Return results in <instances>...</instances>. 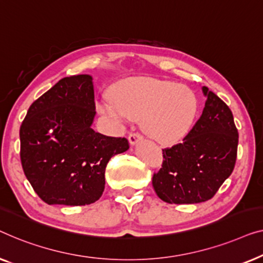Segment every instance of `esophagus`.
<instances>
[{"mask_svg":"<svg viewBox=\"0 0 263 263\" xmlns=\"http://www.w3.org/2000/svg\"><path fill=\"white\" fill-rule=\"evenodd\" d=\"M142 138H143L142 135L138 132H131L130 135H128V142H130L131 145H135V144Z\"/></svg>","mask_w":263,"mask_h":263,"instance_id":"obj_1","label":"esophagus"}]
</instances>
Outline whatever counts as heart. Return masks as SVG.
<instances>
[{
    "mask_svg": "<svg viewBox=\"0 0 263 263\" xmlns=\"http://www.w3.org/2000/svg\"><path fill=\"white\" fill-rule=\"evenodd\" d=\"M105 109L110 116L142 120L143 130L161 144L177 143L193 126L198 113L194 91L156 79H132L118 84Z\"/></svg>",
    "mask_w": 263,
    "mask_h": 263,
    "instance_id": "obj_1",
    "label": "heart"
}]
</instances>
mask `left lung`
I'll return each mask as SVG.
<instances>
[{"instance_id": "obj_1", "label": "left lung", "mask_w": 263, "mask_h": 263, "mask_svg": "<svg viewBox=\"0 0 263 263\" xmlns=\"http://www.w3.org/2000/svg\"><path fill=\"white\" fill-rule=\"evenodd\" d=\"M202 91L200 118L182 142L162 149V168L154 173V190L169 204L210 200L235 168L238 131L231 109L209 88Z\"/></svg>"}]
</instances>
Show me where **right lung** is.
Wrapping results in <instances>:
<instances>
[{
  "label": "right lung",
  "mask_w": 263,
  "mask_h": 263,
  "mask_svg": "<svg viewBox=\"0 0 263 263\" xmlns=\"http://www.w3.org/2000/svg\"><path fill=\"white\" fill-rule=\"evenodd\" d=\"M93 79L64 77L32 103L20 126V158L27 180L49 205L83 206L105 190L110 158L126 151L125 137L91 128Z\"/></svg>",
  "instance_id": "add662e5"
}]
</instances>
